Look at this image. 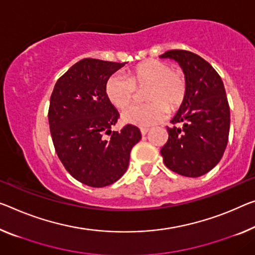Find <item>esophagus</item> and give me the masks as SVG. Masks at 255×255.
<instances>
[{
    "mask_svg": "<svg viewBox=\"0 0 255 255\" xmlns=\"http://www.w3.org/2000/svg\"><path fill=\"white\" fill-rule=\"evenodd\" d=\"M148 131H149V128H140V132H141V134H142V135L147 134Z\"/></svg>",
    "mask_w": 255,
    "mask_h": 255,
    "instance_id": "1",
    "label": "esophagus"
}]
</instances>
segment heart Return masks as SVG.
I'll return each mask as SVG.
<instances>
[{
	"label": "heart",
	"mask_w": 255,
	"mask_h": 255,
	"mask_svg": "<svg viewBox=\"0 0 255 255\" xmlns=\"http://www.w3.org/2000/svg\"><path fill=\"white\" fill-rule=\"evenodd\" d=\"M137 89H144L142 105H133L125 109L122 120L125 123L149 127L163 121L168 114L181 107L187 97V78L181 70L171 69L162 60H148L135 66L128 77L114 74L106 82V95L116 108L130 105Z\"/></svg>",
	"instance_id": "heart-1"
}]
</instances>
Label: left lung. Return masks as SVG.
<instances>
[{
	"mask_svg": "<svg viewBox=\"0 0 255 255\" xmlns=\"http://www.w3.org/2000/svg\"><path fill=\"white\" fill-rule=\"evenodd\" d=\"M160 58L178 62L187 78V97L172 123L160 154L175 173L197 178L220 162L228 143L230 111L223 82L209 62L186 50H170Z\"/></svg>",
	"mask_w": 255,
	"mask_h": 255,
	"instance_id": "8db88e82",
	"label": "left lung"
}]
</instances>
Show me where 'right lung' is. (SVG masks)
<instances>
[{"mask_svg":"<svg viewBox=\"0 0 255 255\" xmlns=\"http://www.w3.org/2000/svg\"><path fill=\"white\" fill-rule=\"evenodd\" d=\"M125 62L85 58L57 81L50 98L49 124L54 149L66 170L84 185L117 181L128 166L140 130L128 124L112 131L120 114L106 95V82ZM104 134H111L109 139Z\"/></svg>","mask_w":255,"mask_h":255,"instance_id":"add662e5","label":"right lung"}]
</instances>
